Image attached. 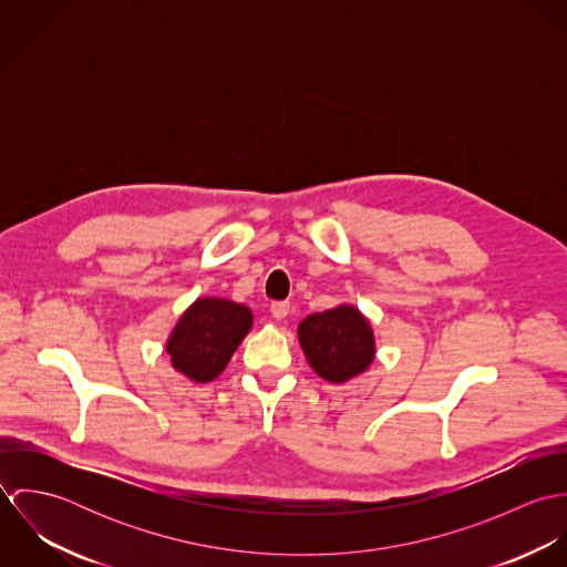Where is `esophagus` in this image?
Wrapping results in <instances>:
<instances>
[{"label": "esophagus", "mask_w": 567, "mask_h": 567, "mask_svg": "<svg viewBox=\"0 0 567 567\" xmlns=\"http://www.w3.org/2000/svg\"><path fill=\"white\" fill-rule=\"evenodd\" d=\"M270 315L275 321H284L290 315V303L288 301H275L270 306Z\"/></svg>", "instance_id": "esophagus-1"}]
</instances>
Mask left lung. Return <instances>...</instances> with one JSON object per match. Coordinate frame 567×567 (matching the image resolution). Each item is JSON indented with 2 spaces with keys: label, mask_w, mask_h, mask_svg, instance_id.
Returning <instances> with one entry per match:
<instances>
[{
  "label": "left lung",
  "mask_w": 567,
  "mask_h": 567,
  "mask_svg": "<svg viewBox=\"0 0 567 567\" xmlns=\"http://www.w3.org/2000/svg\"><path fill=\"white\" fill-rule=\"evenodd\" d=\"M299 342L310 367L333 384L367 371L375 355L371 324L351 306L308 317L299 324Z\"/></svg>",
  "instance_id": "1"
}]
</instances>
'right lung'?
<instances>
[{
    "instance_id": "obj_1",
    "label": "right lung",
    "mask_w": 567,
    "mask_h": 567,
    "mask_svg": "<svg viewBox=\"0 0 567 567\" xmlns=\"http://www.w3.org/2000/svg\"><path fill=\"white\" fill-rule=\"evenodd\" d=\"M252 323L246 306L227 299H198L178 319L167 355L172 367L194 382H212L229 364Z\"/></svg>"
}]
</instances>
